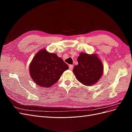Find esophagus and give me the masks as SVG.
<instances>
[{
    "instance_id": "34e87169",
    "label": "esophagus",
    "mask_w": 132,
    "mask_h": 132,
    "mask_svg": "<svg viewBox=\"0 0 132 132\" xmlns=\"http://www.w3.org/2000/svg\"><path fill=\"white\" fill-rule=\"evenodd\" d=\"M69 68L70 70H72L73 68V65H69Z\"/></svg>"
}]
</instances>
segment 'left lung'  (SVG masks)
<instances>
[{
    "instance_id": "obj_1",
    "label": "left lung",
    "mask_w": 132,
    "mask_h": 132,
    "mask_svg": "<svg viewBox=\"0 0 132 132\" xmlns=\"http://www.w3.org/2000/svg\"><path fill=\"white\" fill-rule=\"evenodd\" d=\"M78 62V64L74 66L73 71L78 80L86 86L97 82L103 73V65L96 55L81 53Z\"/></svg>"
}]
</instances>
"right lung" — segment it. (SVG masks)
Listing matches in <instances>:
<instances>
[{"label": "right lung", "mask_w": 132, "mask_h": 132, "mask_svg": "<svg viewBox=\"0 0 132 132\" xmlns=\"http://www.w3.org/2000/svg\"><path fill=\"white\" fill-rule=\"evenodd\" d=\"M69 67L63 60L54 53L43 50L34 57L30 65V74L35 82L39 86L48 87L61 78Z\"/></svg>", "instance_id": "add662e5"}]
</instances>
